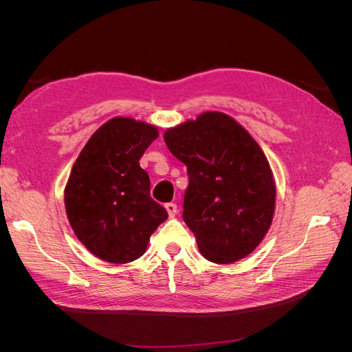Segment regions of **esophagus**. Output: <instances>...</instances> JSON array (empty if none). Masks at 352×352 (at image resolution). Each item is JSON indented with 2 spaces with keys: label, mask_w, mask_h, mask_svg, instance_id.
I'll list each match as a JSON object with an SVG mask.
<instances>
[{
  "label": "esophagus",
  "mask_w": 352,
  "mask_h": 352,
  "mask_svg": "<svg viewBox=\"0 0 352 352\" xmlns=\"http://www.w3.org/2000/svg\"><path fill=\"white\" fill-rule=\"evenodd\" d=\"M164 207L168 212V217H175L177 214V206L175 204V202H168V204H166Z\"/></svg>",
  "instance_id": "esophagus-1"
}]
</instances>
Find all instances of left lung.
<instances>
[{
    "instance_id": "left-lung-1",
    "label": "left lung",
    "mask_w": 352,
    "mask_h": 352,
    "mask_svg": "<svg viewBox=\"0 0 352 352\" xmlns=\"http://www.w3.org/2000/svg\"><path fill=\"white\" fill-rule=\"evenodd\" d=\"M186 166L184 221L208 261L229 264L251 254L267 233L276 185L258 144L232 117L208 111L164 133Z\"/></svg>"
}]
</instances>
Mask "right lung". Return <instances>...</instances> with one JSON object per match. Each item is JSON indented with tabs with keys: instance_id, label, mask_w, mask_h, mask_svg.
<instances>
[{
	"instance_id": "1",
	"label": "right lung",
	"mask_w": 352,
	"mask_h": 352,
	"mask_svg": "<svg viewBox=\"0 0 352 352\" xmlns=\"http://www.w3.org/2000/svg\"><path fill=\"white\" fill-rule=\"evenodd\" d=\"M158 136L129 117L104 123L74 162L65 204L74 235L98 258L123 264L140 258L167 211L150 195L140 158Z\"/></svg>"
}]
</instances>
